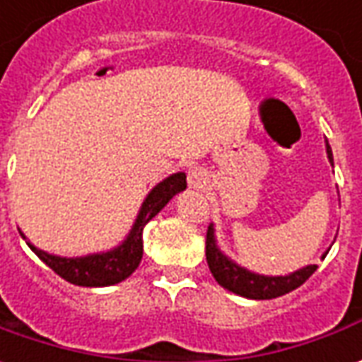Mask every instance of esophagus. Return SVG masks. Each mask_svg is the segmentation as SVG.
I'll return each instance as SVG.
<instances>
[{"instance_id": "esophagus-1", "label": "esophagus", "mask_w": 362, "mask_h": 362, "mask_svg": "<svg viewBox=\"0 0 362 362\" xmlns=\"http://www.w3.org/2000/svg\"><path fill=\"white\" fill-rule=\"evenodd\" d=\"M189 187H193V189H203L206 185V181H209V177H206L205 169H201V167H193L191 171H189Z\"/></svg>"}]
</instances>
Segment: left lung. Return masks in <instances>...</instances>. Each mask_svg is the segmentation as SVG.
<instances>
[{"label":"left lung","instance_id":"obj_1","mask_svg":"<svg viewBox=\"0 0 362 362\" xmlns=\"http://www.w3.org/2000/svg\"><path fill=\"white\" fill-rule=\"evenodd\" d=\"M327 157L333 163V153L327 144ZM327 254H323L325 258ZM206 264L209 270L214 276V280L223 286L224 290L233 291L236 296L250 298V300H274L284 293H290L296 288H300L303 281L310 278L313 272L317 270L315 264L305 266L301 270H296L288 276H260L254 272L246 270L243 266L234 264L230 258H226L221 248L216 246L213 224L206 230Z\"/></svg>","mask_w":362,"mask_h":362}]
</instances>
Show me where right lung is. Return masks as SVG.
<instances>
[{
	"label": "right lung",
	"mask_w": 362,
	"mask_h": 362,
	"mask_svg": "<svg viewBox=\"0 0 362 362\" xmlns=\"http://www.w3.org/2000/svg\"><path fill=\"white\" fill-rule=\"evenodd\" d=\"M187 175L185 173H173L171 177L157 183L149 195L146 197L144 205L139 209L138 218L132 226V230L126 236V240L116 246L114 250L102 254H88L81 258H61L54 254H47L33 244L29 248L33 250L41 260L51 268L54 274H59L62 280L71 281L74 286H84V288H104V286H114L126 280L134 274L139 266L141 256H144V226L156 216L163 206L181 191H185ZM25 238V234L21 233Z\"/></svg>",
	"instance_id": "1"
}]
</instances>
